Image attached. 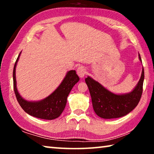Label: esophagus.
Segmentation results:
<instances>
[{"label":"esophagus","mask_w":154,"mask_h":154,"mask_svg":"<svg viewBox=\"0 0 154 154\" xmlns=\"http://www.w3.org/2000/svg\"><path fill=\"white\" fill-rule=\"evenodd\" d=\"M77 73L78 75H79V77L83 78L85 76V73H86V69H85V68L83 66H79L77 68Z\"/></svg>","instance_id":"esophagus-1"}]
</instances>
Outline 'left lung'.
Returning a JSON list of instances; mask_svg holds the SVG:
<instances>
[{"mask_svg": "<svg viewBox=\"0 0 154 154\" xmlns=\"http://www.w3.org/2000/svg\"><path fill=\"white\" fill-rule=\"evenodd\" d=\"M139 60L141 61L140 54ZM85 83L89 88L93 109L96 114L104 119L121 118L131 112L137 106L141 98L144 81V69L139 82L130 93L116 94L111 92L98 82L88 76Z\"/></svg>", "mask_w": 154, "mask_h": 154, "instance_id": "8db88e82", "label": "left lung"}]
</instances>
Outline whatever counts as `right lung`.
<instances>
[{"mask_svg": "<svg viewBox=\"0 0 154 154\" xmlns=\"http://www.w3.org/2000/svg\"><path fill=\"white\" fill-rule=\"evenodd\" d=\"M20 54L21 52L15 62L14 72H13L14 89L17 102L19 103L23 110L35 118L48 119V120L58 118L64 111L65 106L66 105L67 97L70 92L71 91L72 87L79 80V77L76 74V71L71 70L68 72L60 85L48 97L40 101L30 102L26 100L18 92L16 85V78H15V68Z\"/></svg>", "mask_w": 154, "mask_h": 154, "instance_id": "1", "label": "right lung"}]
</instances>
